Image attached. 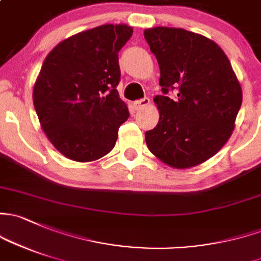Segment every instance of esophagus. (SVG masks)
Listing matches in <instances>:
<instances>
[{
  "label": "esophagus",
  "mask_w": 261,
  "mask_h": 261,
  "mask_svg": "<svg viewBox=\"0 0 261 261\" xmlns=\"http://www.w3.org/2000/svg\"><path fill=\"white\" fill-rule=\"evenodd\" d=\"M149 103H150V98L144 97V98H141V100H138V101H135V102H133V106L135 110H140V109L146 108Z\"/></svg>",
  "instance_id": "34e87169"
}]
</instances>
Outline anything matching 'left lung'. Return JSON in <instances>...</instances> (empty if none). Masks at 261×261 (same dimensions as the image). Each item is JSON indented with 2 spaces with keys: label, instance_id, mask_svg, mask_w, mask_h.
<instances>
[{
  "label": "left lung",
  "instance_id": "8db88e82",
  "mask_svg": "<svg viewBox=\"0 0 261 261\" xmlns=\"http://www.w3.org/2000/svg\"><path fill=\"white\" fill-rule=\"evenodd\" d=\"M160 67L164 95L153 98L158 125L145 133L149 150L163 163L186 169L213 158L231 136L243 92L220 46L199 34L174 27L144 31ZM178 90V98L166 94Z\"/></svg>",
  "mask_w": 261,
  "mask_h": 261
}]
</instances>
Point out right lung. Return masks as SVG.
Here are the masks:
<instances>
[{"instance_id": "right-lung-1", "label": "right lung", "mask_w": 261, "mask_h": 261, "mask_svg": "<svg viewBox=\"0 0 261 261\" xmlns=\"http://www.w3.org/2000/svg\"><path fill=\"white\" fill-rule=\"evenodd\" d=\"M133 32L127 24H102L61 41L43 61L34 106L47 139L70 160L108 155L130 116L116 86L119 51Z\"/></svg>"}]
</instances>
